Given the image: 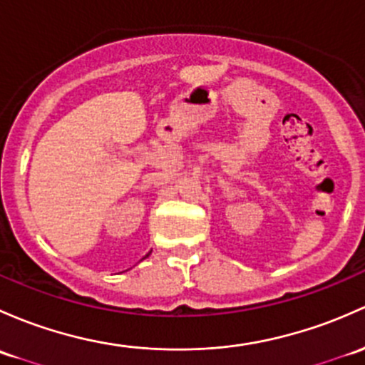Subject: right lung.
<instances>
[{"label":"right lung","instance_id":"1","mask_svg":"<svg viewBox=\"0 0 365 365\" xmlns=\"http://www.w3.org/2000/svg\"><path fill=\"white\" fill-rule=\"evenodd\" d=\"M147 257H148V255H147Z\"/></svg>","mask_w":365,"mask_h":365}]
</instances>
